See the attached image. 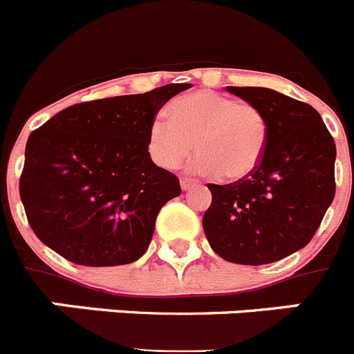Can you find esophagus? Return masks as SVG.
<instances>
[{"mask_svg":"<svg viewBox=\"0 0 354 354\" xmlns=\"http://www.w3.org/2000/svg\"><path fill=\"white\" fill-rule=\"evenodd\" d=\"M195 186H198V180L186 179V177H184V179H180V187H183V192H187V189H192V187H195Z\"/></svg>","mask_w":354,"mask_h":354,"instance_id":"esophagus-1","label":"esophagus"}]
</instances>
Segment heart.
Instances as JSON below:
<instances>
[{"label":"heart","mask_w":354,"mask_h":354,"mask_svg":"<svg viewBox=\"0 0 354 354\" xmlns=\"http://www.w3.org/2000/svg\"><path fill=\"white\" fill-rule=\"evenodd\" d=\"M167 118L149 127L147 150L165 170L179 168L195 147L192 170L227 180L245 179L259 167L268 145L261 109L211 90L186 93L168 104Z\"/></svg>","instance_id":"heart-1"}]
</instances>
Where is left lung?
<instances>
[{
	"mask_svg": "<svg viewBox=\"0 0 354 354\" xmlns=\"http://www.w3.org/2000/svg\"><path fill=\"white\" fill-rule=\"evenodd\" d=\"M268 120L259 167L232 184H209L204 232L221 259L261 266L298 252L335 196V142L306 102L262 86H227Z\"/></svg>",
	"mask_w": 354,
	"mask_h": 354,
	"instance_id": "1",
	"label": "left lung"
}]
</instances>
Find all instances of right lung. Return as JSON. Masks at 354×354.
Instances as JSON below:
<instances>
[{"instance_id": "add662e5", "label": "right lung", "mask_w": 354, "mask_h": 354, "mask_svg": "<svg viewBox=\"0 0 354 354\" xmlns=\"http://www.w3.org/2000/svg\"><path fill=\"white\" fill-rule=\"evenodd\" d=\"M189 86L81 102L30 134L19 192L44 245L92 268L142 257L161 207L180 195L179 179L150 159L147 134L159 109Z\"/></svg>"}]
</instances>
